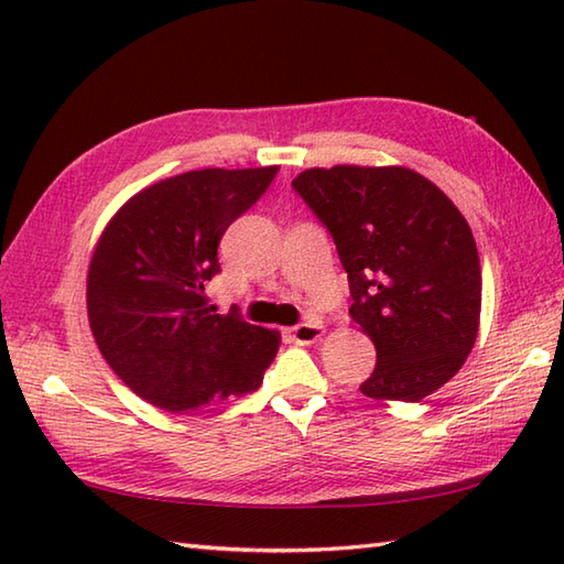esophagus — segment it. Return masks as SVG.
<instances>
[{
    "instance_id": "obj_1",
    "label": "esophagus",
    "mask_w": 564,
    "mask_h": 564,
    "mask_svg": "<svg viewBox=\"0 0 564 564\" xmlns=\"http://www.w3.org/2000/svg\"><path fill=\"white\" fill-rule=\"evenodd\" d=\"M322 334H325V327H322L319 319H307L301 322V325H295L291 329V339L295 344H315Z\"/></svg>"
}]
</instances>
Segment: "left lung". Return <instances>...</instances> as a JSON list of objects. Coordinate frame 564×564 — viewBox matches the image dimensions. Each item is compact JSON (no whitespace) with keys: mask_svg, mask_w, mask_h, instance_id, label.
<instances>
[{"mask_svg":"<svg viewBox=\"0 0 564 564\" xmlns=\"http://www.w3.org/2000/svg\"><path fill=\"white\" fill-rule=\"evenodd\" d=\"M293 191L329 230L349 275V315L376 344L361 392L424 400L458 373L480 327L470 225L436 184L404 166H317L297 174Z\"/></svg>","mask_w":564,"mask_h":564,"instance_id":"obj_1","label":"left lung"}]
</instances>
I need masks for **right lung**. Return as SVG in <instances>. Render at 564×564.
Here are the masks:
<instances>
[{"instance_id": "obj_1", "label": "right lung", "mask_w": 564, "mask_h": 564, "mask_svg": "<svg viewBox=\"0 0 564 564\" xmlns=\"http://www.w3.org/2000/svg\"><path fill=\"white\" fill-rule=\"evenodd\" d=\"M279 166L186 172L142 188L113 215L91 257L87 310L106 364L166 412L257 390L279 332L203 295L220 273L218 245L263 196Z\"/></svg>"}]
</instances>
